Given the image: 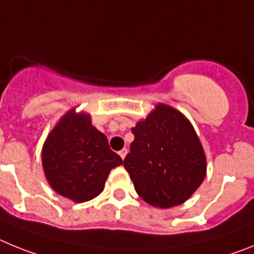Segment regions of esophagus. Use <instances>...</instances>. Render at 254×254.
I'll use <instances>...</instances> for the list:
<instances>
[{"label": "esophagus", "mask_w": 254, "mask_h": 254, "mask_svg": "<svg viewBox=\"0 0 254 254\" xmlns=\"http://www.w3.org/2000/svg\"><path fill=\"white\" fill-rule=\"evenodd\" d=\"M119 154H120V157L123 158V160H124V158L127 157V148L121 149V151L119 152Z\"/></svg>", "instance_id": "1"}]
</instances>
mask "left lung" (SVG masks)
Segmentation results:
<instances>
[{
  "label": "left lung",
  "instance_id": "left-lung-1",
  "mask_svg": "<svg viewBox=\"0 0 254 254\" xmlns=\"http://www.w3.org/2000/svg\"><path fill=\"white\" fill-rule=\"evenodd\" d=\"M131 131L124 167L138 195L160 208L188 200L207 173L203 145L190 121L173 106L157 103Z\"/></svg>",
  "mask_w": 254,
  "mask_h": 254
}]
</instances>
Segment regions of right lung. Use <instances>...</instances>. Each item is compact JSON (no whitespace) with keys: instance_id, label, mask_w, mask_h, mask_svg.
Here are the masks:
<instances>
[{"instance_id":"obj_1","label":"right lung","mask_w":254,"mask_h":254,"mask_svg":"<svg viewBox=\"0 0 254 254\" xmlns=\"http://www.w3.org/2000/svg\"><path fill=\"white\" fill-rule=\"evenodd\" d=\"M123 164L109 140L92 124L90 115L69 110L48 133L42 147V166L50 187L81 203L102 193L114 167Z\"/></svg>"}]
</instances>
